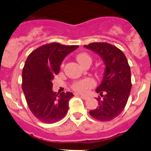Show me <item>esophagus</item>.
I'll list each match as a JSON object with an SVG mask.
<instances>
[{
	"mask_svg": "<svg viewBox=\"0 0 151 151\" xmlns=\"http://www.w3.org/2000/svg\"><path fill=\"white\" fill-rule=\"evenodd\" d=\"M80 96H81V97L82 98H83V99H85V100H86V99H88V96H86V95H83V94H80Z\"/></svg>",
	"mask_w": 151,
	"mask_h": 151,
	"instance_id": "obj_1",
	"label": "esophagus"
}]
</instances>
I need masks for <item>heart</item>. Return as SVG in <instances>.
<instances>
[{"label":"heart","mask_w":151,"mask_h":151,"mask_svg":"<svg viewBox=\"0 0 151 151\" xmlns=\"http://www.w3.org/2000/svg\"><path fill=\"white\" fill-rule=\"evenodd\" d=\"M77 60L83 66L86 63H91L92 61L91 56L87 53L79 54L77 56ZM94 86V80H92V79L91 78H86L74 83L72 86V88L74 89L75 91L83 93L88 91L89 89L93 88Z\"/></svg>","instance_id":"obj_1"}]
</instances>
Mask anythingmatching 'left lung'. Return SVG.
Here are the masks:
<instances>
[{"label":"left lung","mask_w":151,"mask_h":151,"mask_svg":"<svg viewBox=\"0 0 151 151\" xmlns=\"http://www.w3.org/2000/svg\"><path fill=\"white\" fill-rule=\"evenodd\" d=\"M85 48L97 54L105 64L102 83L96 88L97 108L89 111L97 120L110 121L120 114L129 97L131 86V68L123 52L108 43H92Z\"/></svg>","instance_id":"8db88e82"}]
</instances>
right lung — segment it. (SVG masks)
Masks as SVG:
<instances>
[{
	"label": "right lung",
	"instance_id": "1",
	"mask_svg": "<svg viewBox=\"0 0 151 151\" xmlns=\"http://www.w3.org/2000/svg\"><path fill=\"white\" fill-rule=\"evenodd\" d=\"M79 47L58 43L46 44L32 52L22 72V89L33 115L45 123L61 120L68 112L71 92L56 94L52 80L60 72L64 58Z\"/></svg>",
	"mask_w": 151,
	"mask_h": 151
}]
</instances>
